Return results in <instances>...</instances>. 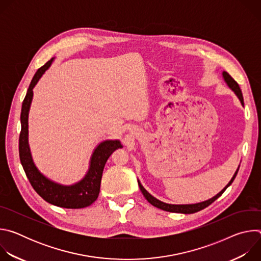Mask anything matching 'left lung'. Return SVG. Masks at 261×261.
Instances as JSON below:
<instances>
[{
	"mask_svg": "<svg viewBox=\"0 0 261 261\" xmlns=\"http://www.w3.org/2000/svg\"><path fill=\"white\" fill-rule=\"evenodd\" d=\"M222 75H223V79H224L225 83L227 84V86L234 92V94L238 96V98L240 99L242 105H244V98H243V94H242V91L238 85V83L229 75V74L226 72V71H223L222 72ZM239 168L240 166L238 167L237 171L234 172L233 176L231 177L230 181L225 186L224 188H223L217 195H215L214 197L205 200V201H202V202H198V203H193V204H170V203H165L163 201H160L159 199L155 198L153 195H151L150 193H148L143 187L142 185L140 184V181L138 180V185H139V188H140V191L141 193L143 194V196L145 197V199L150 202L151 204H153L154 206L158 207V208H161L163 211H166V212H171V213H180V214H193V213H196V212H199L203 208H205L206 206H208L210 204H212L216 199H218L223 193H224V191L229 187V186L232 184L233 179L236 178L237 174H238V171H239Z\"/></svg>",
	"mask_w": 261,
	"mask_h": 261,
	"instance_id": "8db88e82",
	"label": "left lung"
}]
</instances>
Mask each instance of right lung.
Segmentation results:
<instances>
[{"mask_svg": "<svg viewBox=\"0 0 261 261\" xmlns=\"http://www.w3.org/2000/svg\"><path fill=\"white\" fill-rule=\"evenodd\" d=\"M54 58L37 70L30 84L27 95L23 99L20 114L21 131L19 135V158L23 170L32 187L45 201L65 208H83L91 205L100 192V184L103 169L109 156L117 148L123 147L120 140H104L97 145L90 161V167L85 177L70 186L53 181L43 175L33 162L29 146V111L33 99V89L41 79L44 72L50 67Z\"/></svg>", "mask_w": 261, "mask_h": 261, "instance_id": "right-lung-1", "label": "right lung"}]
</instances>
